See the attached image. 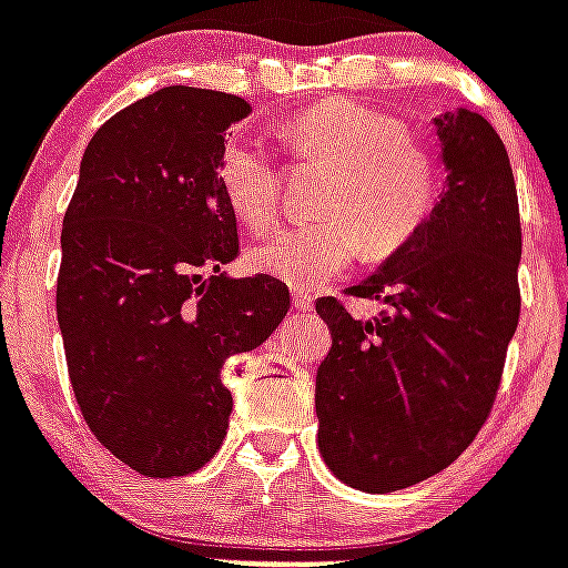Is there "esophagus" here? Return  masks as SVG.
I'll return each instance as SVG.
<instances>
[{"instance_id": "obj_1", "label": "esophagus", "mask_w": 568, "mask_h": 568, "mask_svg": "<svg viewBox=\"0 0 568 568\" xmlns=\"http://www.w3.org/2000/svg\"><path fill=\"white\" fill-rule=\"evenodd\" d=\"M292 303H294V308H300V312H308V308H312V297L303 292H294Z\"/></svg>"}]
</instances>
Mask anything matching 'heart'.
<instances>
[{
	"label": "heart",
	"instance_id": "heart-1",
	"mask_svg": "<svg viewBox=\"0 0 568 568\" xmlns=\"http://www.w3.org/2000/svg\"><path fill=\"white\" fill-rule=\"evenodd\" d=\"M294 151L335 169L315 224L280 227L251 247V265L292 288H315L364 251H399L435 212L440 169L405 142L394 116L356 101H326L288 124ZM219 183L247 227H268L280 210V183L256 140L233 136L221 149Z\"/></svg>",
	"mask_w": 568,
	"mask_h": 568
}]
</instances>
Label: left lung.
Listing matches in <instances>:
<instances>
[{
    "label": "left lung",
    "mask_w": 568,
    "mask_h": 568,
    "mask_svg": "<svg viewBox=\"0 0 568 568\" xmlns=\"http://www.w3.org/2000/svg\"><path fill=\"white\" fill-rule=\"evenodd\" d=\"M435 136L446 174L435 212L349 288L388 308L356 321L335 297L315 303L332 329L317 446L364 493L426 481L473 444L519 324L523 230L505 142L467 108L440 113Z\"/></svg>",
    "instance_id": "obj_1"
}]
</instances>
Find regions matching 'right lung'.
Masks as SVG:
<instances>
[{
	"label": "right lung",
	"instance_id": "obj_1",
	"mask_svg": "<svg viewBox=\"0 0 568 568\" xmlns=\"http://www.w3.org/2000/svg\"><path fill=\"white\" fill-rule=\"evenodd\" d=\"M247 116L244 99L197 87L133 101L90 140L63 215L69 382L99 444L140 476H186L221 449L233 412L221 367L292 306L274 276L221 271L239 230L219 156Z\"/></svg>",
	"mask_w": 568,
	"mask_h": 568
}]
</instances>
